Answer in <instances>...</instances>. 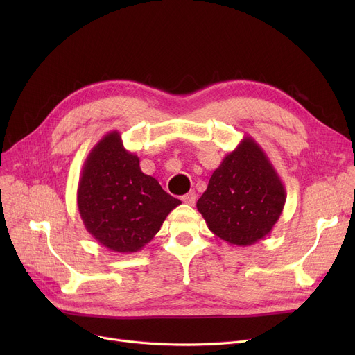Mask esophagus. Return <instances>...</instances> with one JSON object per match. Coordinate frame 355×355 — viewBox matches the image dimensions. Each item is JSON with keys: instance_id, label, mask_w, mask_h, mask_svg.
Wrapping results in <instances>:
<instances>
[{"instance_id": "obj_1", "label": "esophagus", "mask_w": 355, "mask_h": 355, "mask_svg": "<svg viewBox=\"0 0 355 355\" xmlns=\"http://www.w3.org/2000/svg\"><path fill=\"white\" fill-rule=\"evenodd\" d=\"M196 198H197V194H196L194 191H190V193L184 194V196L181 197V200H182L185 204H190V206H194Z\"/></svg>"}]
</instances>
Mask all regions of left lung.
<instances>
[{"label":"left lung","instance_id":"obj_1","mask_svg":"<svg viewBox=\"0 0 355 355\" xmlns=\"http://www.w3.org/2000/svg\"><path fill=\"white\" fill-rule=\"evenodd\" d=\"M285 201V185L268 155L245 137L214 170L197 210L217 237L245 248L272 232Z\"/></svg>","mask_w":355,"mask_h":355}]
</instances>
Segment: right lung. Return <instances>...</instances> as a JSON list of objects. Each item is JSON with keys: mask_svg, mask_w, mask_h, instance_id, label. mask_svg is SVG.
Here are the masks:
<instances>
[{"mask_svg": "<svg viewBox=\"0 0 355 355\" xmlns=\"http://www.w3.org/2000/svg\"><path fill=\"white\" fill-rule=\"evenodd\" d=\"M180 204L141 171L139 158L123 148L118 130L92 148L79 180L78 207L86 230L102 246L118 253L141 250Z\"/></svg>", "mask_w": 355, "mask_h": 355, "instance_id": "obj_1", "label": "right lung"}]
</instances>
